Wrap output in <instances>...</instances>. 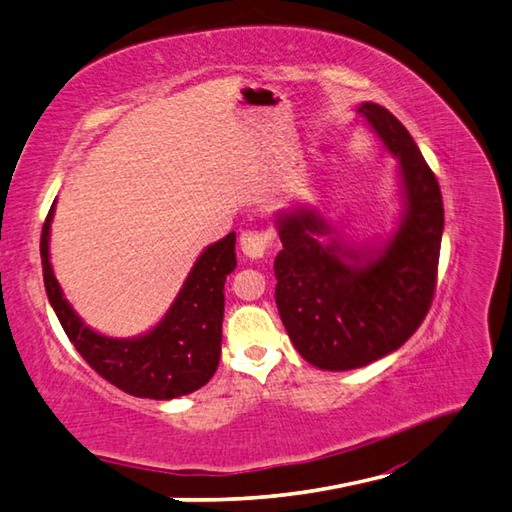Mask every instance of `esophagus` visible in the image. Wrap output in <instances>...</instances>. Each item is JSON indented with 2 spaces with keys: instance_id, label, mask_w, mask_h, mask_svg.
Returning a JSON list of instances; mask_svg holds the SVG:
<instances>
[{
  "instance_id": "obj_1",
  "label": "esophagus",
  "mask_w": 512,
  "mask_h": 512,
  "mask_svg": "<svg viewBox=\"0 0 512 512\" xmlns=\"http://www.w3.org/2000/svg\"><path fill=\"white\" fill-rule=\"evenodd\" d=\"M270 233L264 229H244L240 233V248L246 257L261 259L270 251Z\"/></svg>"
}]
</instances>
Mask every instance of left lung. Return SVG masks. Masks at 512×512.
<instances>
[{"label":"left lung","mask_w":512,"mask_h":512,"mask_svg":"<svg viewBox=\"0 0 512 512\" xmlns=\"http://www.w3.org/2000/svg\"><path fill=\"white\" fill-rule=\"evenodd\" d=\"M359 114L398 157L406 209L381 253L322 242L331 235L318 212L279 218L274 259L279 316L296 350L320 370L363 368L398 350L424 322L437 287L443 233L439 181L406 127L378 103Z\"/></svg>","instance_id":"1"}]
</instances>
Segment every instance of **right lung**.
Masks as SVG:
<instances>
[{"label": "right lung", "instance_id": "obj_1", "mask_svg": "<svg viewBox=\"0 0 512 512\" xmlns=\"http://www.w3.org/2000/svg\"><path fill=\"white\" fill-rule=\"evenodd\" d=\"M51 205L41 233L43 281L75 350L101 378L136 398L170 400L201 389L214 376L220 361L225 281L235 270V233L212 244L196 259L173 307L147 335L112 339L90 331L62 296L49 264Z\"/></svg>", "mask_w": 512, "mask_h": 512}]
</instances>
